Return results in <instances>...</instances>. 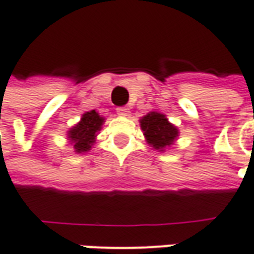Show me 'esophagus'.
Masks as SVG:
<instances>
[{
	"instance_id": "obj_1",
	"label": "esophagus",
	"mask_w": 254,
	"mask_h": 254,
	"mask_svg": "<svg viewBox=\"0 0 254 254\" xmlns=\"http://www.w3.org/2000/svg\"><path fill=\"white\" fill-rule=\"evenodd\" d=\"M117 113L118 115H121V117H127V115H128V109H127V107H118Z\"/></svg>"
}]
</instances>
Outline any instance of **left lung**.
I'll list each match as a JSON object with an SVG mask.
<instances>
[{
	"label": "left lung",
	"instance_id": "left-lung-1",
	"mask_svg": "<svg viewBox=\"0 0 254 254\" xmlns=\"http://www.w3.org/2000/svg\"><path fill=\"white\" fill-rule=\"evenodd\" d=\"M140 128L144 132L145 140L158 151L174 144L179 136V129L168 122L164 114L151 111L140 119Z\"/></svg>",
	"mask_w": 254,
	"mask_h": 254
}]
</instances>
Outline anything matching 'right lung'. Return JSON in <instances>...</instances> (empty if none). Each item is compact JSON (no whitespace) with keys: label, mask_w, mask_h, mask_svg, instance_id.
<instances>
[{"label":"right lung","mask_w":254,"mask_h":254,"mask_svg":"<svg viewBox=\"0 0 254 254\" xmlns=\"http://www.w3.org/2000/svg\"><path fill=\"white\" fill-rule=\"evenodd\" d=\"M105 118L100 117L95 110L84 113L80 118L79 123H76L72 128L68 129L67 137L70 144H72L76 154H83L91 148L95 143L98 131H100Z\"/></svg>","instance_id":"add662e5"}]
</instances>
